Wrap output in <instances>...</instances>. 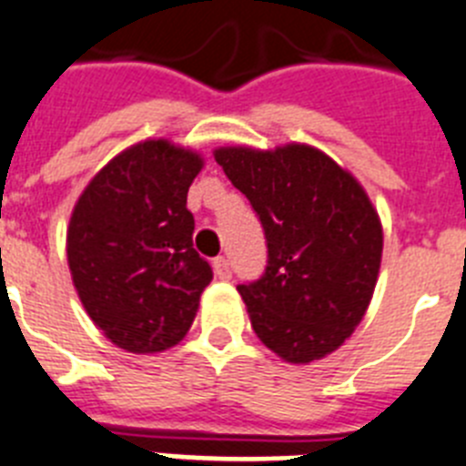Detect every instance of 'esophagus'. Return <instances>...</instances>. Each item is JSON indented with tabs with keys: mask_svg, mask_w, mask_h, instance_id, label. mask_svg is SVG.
Listing matches in <instances>:
<instances>
[{
	"mask_svg": "<svg viewBox=\"0 0 466 466\" xmlns=\"http://www.w3.org/2000/svg\"><path fill=\"white\" fill-rule=\"evenodd\" d=\"M213 269H216V274L220 279H232V262H229L228 258H216Z\"/></svg>",
	"mask_w": 466,
	"mask_h": 466,
	"instance_id": "34e87169",
	"label": "esophagus"
}]
</instances>
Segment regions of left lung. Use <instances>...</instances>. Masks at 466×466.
<instances>
[{
    "label": "left lung",
    "mask_w": 466,
    "mask_h": 466,
    "mask_svg": "<svg viewBox=\"0 0 466 466\" xmlns=\"http://www.w3.org/2000/svg\"><path fill=\"white\" fill-rule=\"evenodd\" d=\"M216 161L265 232V272L237 286L256 335L289 363L335 351L361 323L378 281L382 228L368 194L307 145L222 147Z\"/></svg>",
    "instance_id": "obj_1"
}]
</instances>
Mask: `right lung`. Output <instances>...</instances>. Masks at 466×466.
<instances>
[{
  "instance_id": "1",
  "label": "right lung",
  "mask_w": 466,
  "mask_h": 466,
  "mask_svg": "<svg viewBox=\"0 0 466 466\" xmlns=\"http://www.w3.org/2000/svg\"><path fill=\"white\" fill-rule=\"evenodd\" d=\"M199 155L145 140L105 166L76 201L67 229L72 281L93 323L121 350L177 345L213 279L192 244L187 189Z\"/></svg>"
}]
</instances>
